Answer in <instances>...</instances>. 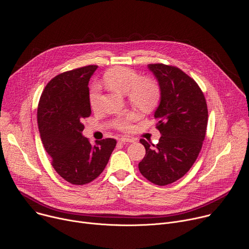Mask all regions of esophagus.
Here are the masks:
<instances>
[{
	"mask_svg": "<svg viewBox=\"0 0 249 249\" xmlns=\"http://www.w3.org/2000/svg\"><path fill=\"white\" fill-rule=\"evenodd\" d=\"M119 143H133L135 142V139L133 138H128V137H122V138H119Z\"/></svg>",
	"mask_w": 249,
	"mask_h": 249,
	"instance_id": "1",
	"label": "esophagus"
}]
</instances>
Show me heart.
<instances>
[{
  "mask_svg": "<svg viewBox=\"0 0 249 249\" xmlns=\"http://www.w3.org/2000/svg\"><path fill=\"white\" fill-rule=\"evenodd\" d=\"M105 85L113 91L126 94L129 102L143 111L154 109L160 102L161 88L158 82L150 77H139L137 71L124 66H116L109 70L103 76ZM100 98V88L94 85L90 91L89 102L93 109L97 107ZM136 116L134 113H126L116 120L118 130L127 132Z\"/></svg>",
  "mask_w": 249,
  "mask_h": 249,
  "instance_id": "obj_1",
  "label": "heart"
}]
</instances>
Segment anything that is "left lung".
<instances>
[{
  "label": "left lung",
  "mask_w": 249,
  "mask_h": 249,
  "mask_svg": "<svg viewBox=\"0 0 249 249\" xmlns=\"http://www.w3.org/2000/svg\"><path fill=\"white\" fill-rule=\"evenodd\" d=\"M161 88V101L155 112L159 143L141 139L146 149L140 173L151 183L167 186L184 177L196 162L206 137L208 106L197 83L173 65H148Z\"/></svg>",
  "instance_id": "left-lung-1"
}]
</instances>
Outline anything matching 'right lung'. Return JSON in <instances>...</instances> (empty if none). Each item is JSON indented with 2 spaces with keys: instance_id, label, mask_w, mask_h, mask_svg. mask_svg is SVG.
<instances>
[{
  "instance_id": "1",
  "label": "right lung",
  "mask_w": 249,
  "mask_h": 249,
  "mask_svg": "<svg viewBox=\"0 0 249 249\" xmlns=\"http://www.w3.org/2000/svg\"><path fill=\"white\" fill-rule=\"evenodd\" d=\"M97 65H87L53 77L44 87L37 107L41 142L55 172L72 185H86L105 169L116 146L106 138L91 145L82 136L83 119L91 114L90 77Z\"/></svg>"
}]
</instances>
